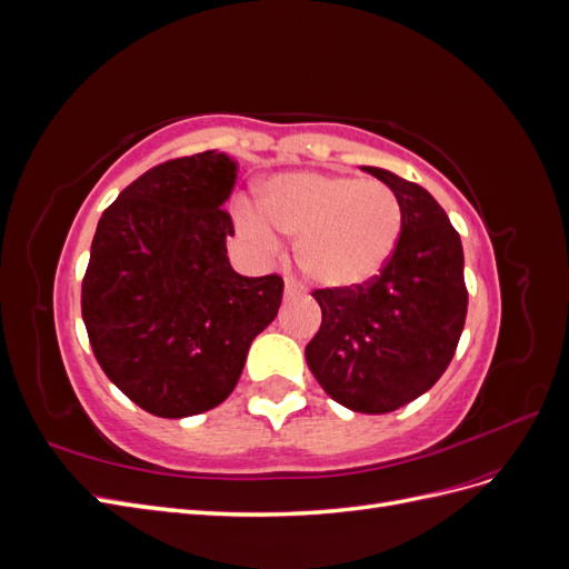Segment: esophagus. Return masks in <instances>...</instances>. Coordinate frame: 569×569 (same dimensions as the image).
<instances>
[{
    "label": "esophagus",
    "mask_w": 569,
    "mask_h": 569,
    "mask_svg": "<svg viewBox=\"0 0 569 569\" xmlns=\"http://www.w3.org/2000/svg\"><path fill=\"white\" fill-rule=\"evenodd\" d=\"M301 295H306L303 284H299L297 280L287 278V280H284V297H287V299H291V297H301Z\"/></svg>",
    "instance_id": "1"
}]
</instances>
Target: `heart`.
<instances>
[{
    "label": "heart",
    "mask_w": 569,
    "mask_h": 569,
    "mask_svg": "<svg viewBox=\"0 0 569 569\" xmlns=\"http://www.w3.org/2000/svg\"><path fill=\"white\" fill-rule=\"evenodd\" d=\"M263 214L237 213L242 237L258 253L280 249V234L299 237V263L330 289L370 282L391 258L403 228V206L391 187L335 173H287L263 187Z\"/></svg>",
    "instance_id": "1"
}]
</instances>
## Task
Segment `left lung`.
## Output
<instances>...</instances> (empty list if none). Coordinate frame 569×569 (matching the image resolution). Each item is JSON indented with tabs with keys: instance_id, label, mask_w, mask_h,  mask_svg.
Segmentation results:
<instances>
[{
	"instance_id": "8db88e82",
	"label": "left lung",
	"mask_w": 569,
	"mask_h": 569,
	"mask_svg": "<svg viewBox=\"0 0 569 569\" xmlns=\"http://www.w3.org/2000/svg\"><path fill=\"white\" fill-rule=\"evenodd\" d=\"M363 170L401 199L399 244L370 282L313 291L322 325L308 341L306 363L330 399L380 416L416 401L449 368L468 287L460 234L437 199L385 168Z\"/></svg>"
}]
</instances>
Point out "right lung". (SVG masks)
<instances>
[{
	"label": "right lung",
	"mask_w": 569,
	"mask_h": 569,
	"mask_svg": "<svg viewBox=\"0 0 569 569\" xmlns=\"http://www.w3.org/2000/svg\"><path fill=\"white\" fill-rule=\"evenodd\" d=\"M237 163L201 151L153 166L101 213L82 320L109 380L159 418L199 416L232 393L251 341L278 316L280 274L232 270L222 209Z\"/></svg>",
	"instance_id": "obj_1"
}]
</instances>
